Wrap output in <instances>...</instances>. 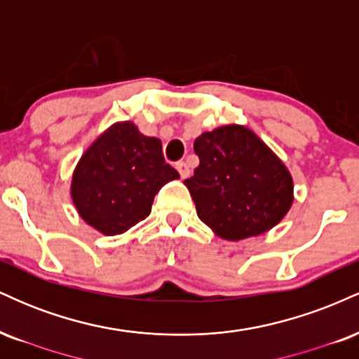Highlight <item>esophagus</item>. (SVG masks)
Wrapping results in <instances>:
<instances>
[{
  "instance_id": "obj_1",
  "label": "esophagus",
  "mask_w": 359,
  "mask_h": 359,
  "mask_svg": "<svg viewBox=\"0 0 359 359\" xmlns=\"http://www.w3.org/2000/svg\"><path fill=\"white\" fill-rule=\"evenodd\" d=\"M175 168H177V172H179L182 179H187L189 174H191V172H189L187 163H185V162H177L175 163Z\"/></svg>"
}]
</instances>
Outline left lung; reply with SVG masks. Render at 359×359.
<instances>
[{
    "label": "left lung",
    "instance_id": "1",
    "mask_svg": "<svg viewBox=\"0 0 359 359\" xmlns=\"http://www.w3.org/2000/svg\"><path fill=\"white\" fill-rule=\"evenodd\" d=\"M199 167L184 180L197 216L217 236L240 241L283 219L294 201L290 172L253 131L228 125L194 142Z\"/></svg>",
    "mask_w": 359,
    "mask_h": 359
}]
</instances>
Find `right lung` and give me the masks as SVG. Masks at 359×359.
I'll return each mask as SVG.
<instances>
[{
    "label": "right lung",
    "mask_w": 359,
    "mask_h": 359,
    "mask_svg": "<svg viewBox=\"0 0 359 359\" xmlns=\"http://www.w3.org/2000/svg\"><path fill=\"white\" fill-rule=\"evenodd\" d=\"M179 177L163 160L158 138L145 137L130 121L116 123L81 156L71 196L82 219L114 236L145 219L155 194Z\"/></svg>",
    "instance_id": "right-lung-1"
}]
</instances>
